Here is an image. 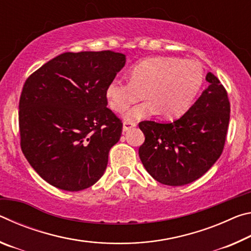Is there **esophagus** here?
<instances>
[{
    "label": "esophagus",
    "instance_id": "34e87169",
    "mask_svg": "<svg viewBox=\"0 0 251 251\" xmlns=\"http://www.w3.org/2000/svg\"><path fill=\"white\" fill-rule=\"evenodd\" d=\"M136 127V123H130V122H125L124 124H123V131L126 133V131H128L129 129L134 128Z\"/></svg>",
    "mask_w": 251,
    "mask_h": 251
}]
</instances>
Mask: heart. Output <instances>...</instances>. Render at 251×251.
<instances>
[{"instance_id":"heart-1","label":"heart","mask_w":251,"mask_h":251,"mask_svg":"<svg viewBox=\"0 0 251 251\" xmlns=\"http://www.w3.org/2000/svg\"><path fill=\"white\" fill-rule=\"evenodd\" d=\"M203 82V71L192 59L156 56L138 62L129 71V80L114 77L106 87L109 107L123 113L143 97L146 101L124 115L136 122L160 114L165 118L179 117L193 104Z\"/></svg>"}]
</instances>
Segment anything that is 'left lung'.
<instances>
[{
    "label": "left lung",
    "instance_id": "left-lung-1",
    "mask_svg": "<svg viewBox=\"0 0 251 251\" xmlns=\"http://www.w3.org/2000/svg\"><path fill=\"white\" fill-rule=\"evenodd\" d=\"M209 85L180 118L169 124L145 121L139 128L145 142L138 154L148 174L164 185L190 184L220 157L230 117L227 92L212 73Z\"/></svg>",
    "mask_w": 251,
    "mask_h": 251
}]
</instances>
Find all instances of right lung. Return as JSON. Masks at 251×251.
I'll return each mask as SVG.
<instances>
[{"instance_id": "add662e5", "label": "right lung", "mask_w": 251, "mask_h": 251, "mask_svg": "<svg viewBox=\"0 0 251 251\" xmlns=\"http://www.w3.org/2000/svg\"><path fill=\"white\" fill-rule=\"evenodd\" d=\"M112 50L63 53L26 79L19 105L21 148L56 188L78 192L104 175L122 122L106 107V87L125 66Z\"/></svg>"}]
</instances>
